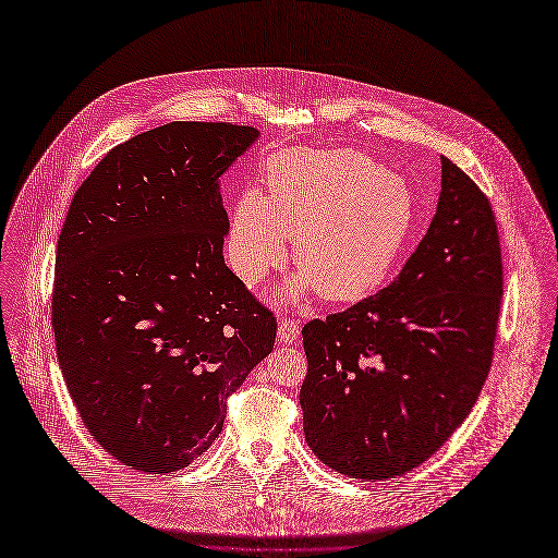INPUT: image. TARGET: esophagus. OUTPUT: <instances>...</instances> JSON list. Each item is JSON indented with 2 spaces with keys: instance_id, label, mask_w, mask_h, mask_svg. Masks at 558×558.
Returning a JSON list of instances; mask_svg holds the SVG:
<instances>
[{
  "instance_id": "1",
  "label": "esophagus",
  "mask_w": 558,
  "mask_h": 558,
  "mask_svg": "<svg viewBox=\"0 0 558 558\" xmlns=\"http://www.w3.org/2000/svg\"><path fill=\"white\" fill-rule=\"evenodd\" d=\"M299 333H301L299 323H296L294 318L281 316V320H279V338H281L286 344H290V342H294V340L299 338Z\"/></svg>"
}]
</instances>
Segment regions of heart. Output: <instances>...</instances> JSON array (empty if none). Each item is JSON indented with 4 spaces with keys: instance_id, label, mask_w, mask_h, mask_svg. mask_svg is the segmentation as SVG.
I'll list each match as a JSON object with an SVG mask.
<instances>
[{
    "instance_id": "obj_1",
    "label": "heart",
    "mask_w": 558,
    "mask_h": 558,
    "mask_svg": "<svg viewBox=\"0 0 558 558\" xmlns=\"http://www.w3.org/2000/svg\"><path fill=\"white\" fill-rule=\"evenodd\" d=\"M268 194L246 192L233 211L227 255L259 283L288 257L325 299H360L381 283L414 218L403 179L357 150H283L266 163Z\"/></svg>"
}]
</instances>
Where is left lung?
Returning <instances> with one entry per match:
<instances>
[{
    "label": "left lung",
    "mask_w": 558,
    "mask_h": 558,
    "mask_svg": "<svg viewBox=\"0 0 558 558\" xmlns=\"http://www.w3.org/2000/svg\"><path fill=\"white\" fill-rule=\"evenodd\" d=\"M436 216L392 283L303 327V432L355 480L405 475L466 418L488 375L504 268L486 194L440 157Z\"/></svg>",
    "instance_id": "obj_1"
}]
</instances>
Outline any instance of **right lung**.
<instances>
[{"label":"right lung","instance_id":"obj_1","mask_svg":"<svg viewBox=\"0 0 558 558\" xmlns=\"http://www.w3.org/2000/svg\"><path fill=\"white\" fill-rule=\"evenodd\" d=\"M251 126L172 122L109 150L63 222L52 327L68 390L120 462L170 473L222 432L227 399L275 347L277 316L222 257L218 179Z\"/></svg>","mask_w":558,"mask_h":558}]
</instances>
